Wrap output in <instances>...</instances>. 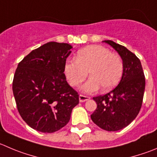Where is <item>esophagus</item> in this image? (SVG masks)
<instances>
[{
	"instance_id": "obj_1",
	"label": "esophagus",
	"mask_w": 157,
	"mask_h": 157,
	"mask_svg": "<svg viewBox=\"0 0 157 157\" xmlns=\"http://www.w3.org/2000/svg\"><path fill=\"white\" fill-rule=\"evenodd\" d=\"M89 99H90V97L86 96V95H79V101L81 102H86V101H88Z\"/></svg>"
}]
</instances>
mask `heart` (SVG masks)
I'll list each match as a JSON object with an SVG mask.
<instances>
[{
  "mask_svg": "<svg viewBox=\"0 0 157 157\" xmlns=\"http://www.w3.org/2000/svg\"><path fill=\"white\" fill-rule=\"evenodd\" d=\"M124 65L118 54L102 45H91L82 49L75 60H68L64 71L67 80L73 87L79 86L88 75L89 79L82 86L86 93L96 92L101 87L110 90L118 85L123 74Z\"/></svg>",
  "mask_w": 157,
  "mask_h": 157,
  "instance_id": "heart-1",
  "label": "heart"
}]
</instances>
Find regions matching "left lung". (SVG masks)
<instances>
[{
    "mask_svg": "<svg viewBox=\"0 0 157 157\" xmlns=\"http://www.w3.org/2000/svg\"><path fill=\"white\" fill-rule=\"evenodd\" d=\"M104 42L119 53L124 69L120 82L114 89L94 97L97 108L91 119L104 130L118 131L130 124L140 113L144 95L145 75L141 62L135 54L110 40Z\"/></svg>",
    "mask_w": 157,
    "mask_h": 157,
    "instance_id": "obj_1",
    "label": "left lung"
}]
</instances>
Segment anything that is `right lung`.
I'll return each instance as SVG.
<instances>
[{"mask_svg":"<svg viewBox=\"0 0 157 157\" xmlns=\"http://www.w3.org/2000/svg\"><path fill=\"white\" fill-rule=\"evenodd\" d=\"M71 48L67 43L51 41L18 63L13 93L19 114L35 130L51 133L62 129L79 102L78 92L68 84L64 73Z\"/></svg>","mask_w":157,"mask_h":157,"instance_id":"add662e5","label":"right lung"}]
</instances>
